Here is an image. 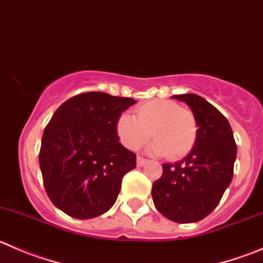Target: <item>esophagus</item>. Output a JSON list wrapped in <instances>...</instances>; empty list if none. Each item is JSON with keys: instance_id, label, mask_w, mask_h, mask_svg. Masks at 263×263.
<instances>
[{"instance_id": "34e87169", "label": "esophagus", "mask_w": 263, "mask_h": 263, "mask_svg": "<svg viewBox=\"0 0 263 263\" xmlns=\"http://www.w3.org/2000/svg\"><path fill=\"white\" fill-rule=\"evenodd\" d=\"M146 163H147L146 159L141 158V156H137V165L142 166V165H145V164H146Z\"/></svg>"}]
</instances>
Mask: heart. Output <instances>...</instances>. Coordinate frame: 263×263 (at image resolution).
<instances>
[{
    "mask_svg": "<svg viewBox=\"0 0 263 263\" xmlns=\"http://www.w3.org/2000/svg\"><path fill=\"white\" fill-rule=\"evenodd\" d=\"M119 141L128 150L144 146L150 136L154 140L147 151L153 155H168L181 159L197 141L198 126L193 112L166 99L142 103L135 109V117L123 113L116 123Z\"/></svg>",
    "mask_w": 263,
    "mask_h": 263,
    "instance_id": "heart-1",
    "label": "heart"
}]
</instances>
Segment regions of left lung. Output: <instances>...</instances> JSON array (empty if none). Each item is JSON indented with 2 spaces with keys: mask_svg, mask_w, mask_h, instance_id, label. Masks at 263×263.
<instances>
[{
  "mask_svg": "<svg viewBox=\"0 0 263 263\" xmlns=\"http://www.w3.org/2000/svg\"><path fill=\"white\" fill-rule=\"evenodd\" d=\"M196 117L197 141L178 163L163 164L151 195L161 215L179 224L208 216L221 200L234 173L237 145L232 127L213 104L196 94L174 95Z\"/></svg>",
  "mask_w": 263,
  "mask_h": 263,
  "instance_id": "obj_1",
  "label": "left lung"
}]
</instances>
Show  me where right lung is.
I'll return each instance as SVG.
<instances>
[{"mask_svg":"<svg viewBox=\"0 0 263 263\" xmlns=\"http://www.w3.org/2000/svg\"><path fill=\"white\" fill-rule=\"evenodd\" d=\"M135 103L90 91L55 110L39 151L44 188L55 208L76 219H91L115 205L122 178L136 168V154L119 142L116 123Z\"/></svg>","mask_w":263,"mask_h":263,"instance_id":"add662e5","label":"right lung"}]
</instances>
